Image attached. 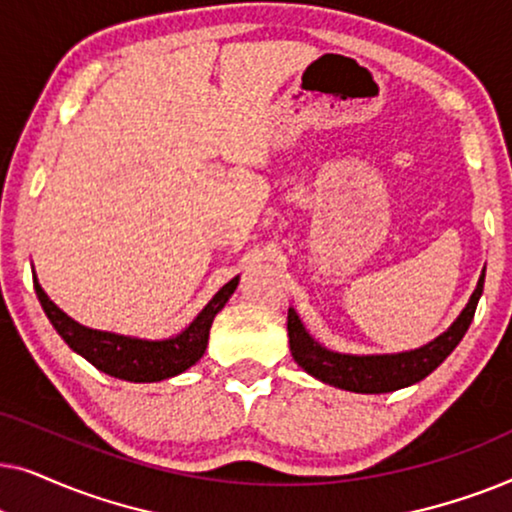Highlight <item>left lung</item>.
Returning <instances> with one entry per match:
<instances>
[{
  "label": "left lung",
  "instance_id": "obj_1",
  "mask_svg": "<svg viewBox=\"0 0 512 512\" xmlns=\"http://www.w3.org/2000/svg\"><path fill=\"white\" fill-rule=\"evenodd\" d=\"M482 284H485V270H482L478 286H475L468 305L461 310L457 321L443 335H438L429 345L398 354L356 356L331 352V349L321 347L305 331L296 310L289 307V321H286V326H289L291 356L305 373H310L312 377H317V380L326 384H333L338 389L356 391V394H387V391L410 387V384L431 375L452 354V349L459 345L461 338H464L482 296Z\"/></svg>",
  "mask_w": 512,
  "mask_h": 512
}]
</instances>
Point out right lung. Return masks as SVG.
I'll use <instances>...</instances> for the list:
<instances>
[{
    "label": "right lung",
    "instance_id": "obj_1",
    "mask_svg": "<svg viewBox=\"0 0 512 512\" xmlns=\"http://www.w3.org/2000/svg\"><path fill=\"white\" fill-rule=\"evenodd\" d=\"M237 282H240V277H233L226 286H221V291L209 300L205 310L184 331L165 340H142L81 326L79 321L67 317L46 296L41 284L37 282V275H34V291H37L39 303L44 307L46 317L51 319L55 331L60 333V338L76 354H81L88 363H93L97 370L128 382H160L184 373V370L202 359L207 349L212 321L223 310V305L228 303V298L233 296Z\"/></svg>",
    "mask_w": 512,
    "mask_h": 512
}]
</instances>
